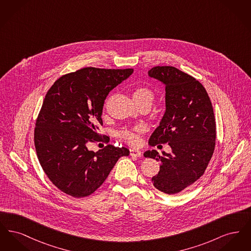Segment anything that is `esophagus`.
I'll return each mask as SVG.
<instances>
[{
	"instance_id": "esophagus-1",
	"label": "esophagus",
	"mask_w": 251,
	"mask_h": 251,
	"mask_svg": "<svg viewBox=\"0 0 251 251\" xmlns=\"http://www.w3.org/2000/svg\"><path fill=\"white\" fill-rule=\"evenodd\" d=\"M130 155L135 156V157H140L142 155V152L138 150H135V149H131L130 150Z\"/></svg>"
}]
</instances>
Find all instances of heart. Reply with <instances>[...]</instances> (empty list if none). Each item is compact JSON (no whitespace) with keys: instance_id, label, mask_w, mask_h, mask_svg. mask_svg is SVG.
<instances>
[{"instance_id":"b5f03b06","label":"heart","mask_w":251,"mask_h":251,"mask_svg":"<svg viewBox=\"0 0 251 251\" xmlns=\"http://www.w3.org/2000/svg\"><path fill=\"white\" fill-rule=\"evenodd\" d=\"M132 99L137 106L146 105L151 107L154 101L155 93L147 86H137L132 91ZM144 131L143 126H135L132 128H125L119 132V136L130 145H138L140 138L138 133Z\"/></svg>"}]
</instances>
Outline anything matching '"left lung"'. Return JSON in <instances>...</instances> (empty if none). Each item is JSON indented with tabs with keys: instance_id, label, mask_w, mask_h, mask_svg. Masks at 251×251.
I'll use <instances>...</instances> for the list:
<instances>
[{
	"instance_id": "obj_1",
	"label": "left lung",
	"mask_w": 251,
	"mask_h": 251,
	"mask_svg": "<svg viewBox=\"0 0 251 251\" xmlns=\"http://www.w3.org/2000/svg\"><path fill=\"white\" fill-rule=\"evenodd\" d=\"M149 76L166 85V112L149 144L168 143L172 153L152 150L144 156L161 161L160 171L151 179L154 187L174 195L200 179L213 156L214 109L202 84L177 68L154 67Z\"/></svg>"
}]
</instances>
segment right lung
<instances>
[{
    "mask_svg": "<svg viewBox=\"0 0 251 251\" xmlns=\"http://www.w3.org/2000/svg\"><path fill=\"white\" fill-rule=\"evenodd\" d=\"M132 69L84 68L61 76L45 96L34 133L36 155L50 180L73 198L91 195L127 148L107 145L94 152L90 143L106 141L99 133L109 92L126 80Z\"/></svg>",
    "mask_w": 251,
    "mask_h": 251,
    "instance_id": "1",
    "label": "right lung"
}]
</instances>
